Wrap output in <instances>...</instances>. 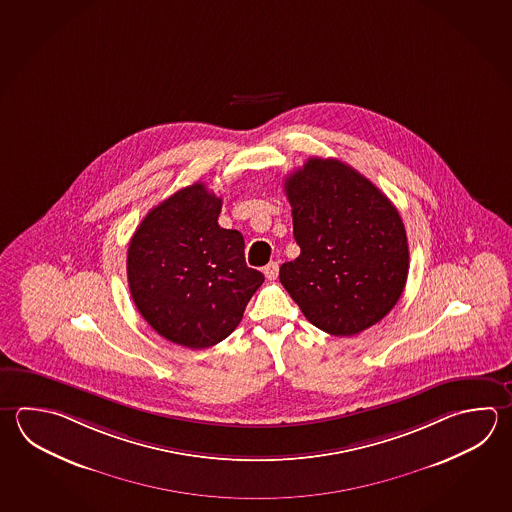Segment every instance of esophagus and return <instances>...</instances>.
<instances>
[{"label": "esophagus", "mask_w": 512, "mask_h": 512, "mask_svg": "<svg viewBox=\"0 0 512 512\" xmlns=\"http://www.w3.org/2000/svg\"><path fill=\"white\" fill-rule=\"evenodd\" d=\"M264 275L266 279L275 280L279 277V264L277 262H270L266 268H264Z\"/></svg>", "instance_id": "obj_1"}]
</instances>
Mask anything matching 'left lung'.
Segmentation results:
<instances>
[{
    "label": "left lung",
    "instance_id": "1",
    "mask_svg": "<svg viewBox=\"0 0 512 512\" xmlns=\"http://www.w3.org/2000/svg\"><path fill=\"white\" fill-rule=\"evenodd\" d=\"M295 261L279 279L304 317L335 337H351L384 319L409 271L404 222L393 203L355 168L309 157L286 177Z\"/></svg>",
    "mask_w": 512,
    "mask_h": 512
}]
</instances>
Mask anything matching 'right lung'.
I'll return each mask as SVG.
<instances>
[{
	"label": "right lung",
	"instance_id": "add662e5",
	"mask_svg": "<svg viewBox=\"0 0 512 512\" xmlns=\"http://www.w3.org/2000/svg\"><path fill=\"white\" fill-rule=\"evenodd\" d=\"M222 199L203 183L157 204L128 246L135 308L161 337L210 348L239 326L264 275L246 266L244 239L219 226Z\"/></svg>",
	"mask_w": 512,
	"mask_h": 512
}]
</instances>
